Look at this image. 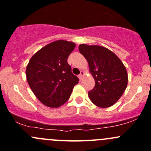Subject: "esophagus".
I'll use <instances>...</instances> for the list:
<instances>
[{
    "instance_id": "obj_1",
    "label": "esophagus",
    "mask_w": 151,
    "mask_h": 151,
    "mask_svg": "<svg viewBox=\"0 0 151 151\" xmlns=\"http://www.w3.org/2000/svg\"><path fill=\"white\" fill-rule=\"evenodd\" d=\"M84 75H85V71H80V74H79V76H78L79 79H80V80H82V78H83V76H84Z\"/></svg>"
}]
</instances>
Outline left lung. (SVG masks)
<instances>
[{
    "label": "left lung",
    "mask_w": 151,
    "mask_h": 151,
    "mask_svg": "<svg viewBox=\"0 0 151 151\" xmlns=\"http://www.w3.org/2000/svg\"><path fill=\"white\" fill-rule=\"evenodd\" d=\"M79 51L88 61L95 80V86L88 92L91 101L101 108L115 104L128 84V74L122 61L111 50L99 45L82 44Z\"/></svg>",
    "instance_id": "obj_1"
}]
</instances>
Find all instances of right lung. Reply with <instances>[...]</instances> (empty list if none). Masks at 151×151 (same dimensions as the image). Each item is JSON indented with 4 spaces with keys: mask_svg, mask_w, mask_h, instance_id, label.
Here are the masks:
<instances>
[{
    "mask_svg": "<svg viewBox=\"0 0 151 151\" xmlns=\"http://www.w3.org/2000/svg\"><path fill=\"white\" fill-rule=\"evenodd\" d=\"M74 42L58 40L35 53L26 67L30 89L45 106L57 108L66 102L79 82L67 62L74 50Z\"/></svg>",
    "mask_w": 151,
    "mask_h": 151,
    "instance_id": "add662e5",
    "label": "right lung"
}]
</instances>
